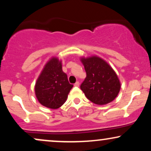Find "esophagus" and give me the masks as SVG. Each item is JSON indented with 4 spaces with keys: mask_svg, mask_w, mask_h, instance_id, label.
<instances>
[{
    "mask_svg": "<svg viewBox=\"0 0 151 151\" xmlns=\"http://www.w3.org/2000/svg\"><path fill=\"white\" fill-rule=\"evenodd\" d=\"M79 86V81H77V82L74 84V86Z\"/></svg>",
    "mask_w": 151,
    "mask_h": 151,
    "instance_id": "1",
    "label": "esophagus"
}]
</instances>
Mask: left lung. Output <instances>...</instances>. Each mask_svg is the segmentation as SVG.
Here are the masks:
<instances>
[{"label":"left lung","instance_id":"left-lung-1","mask_svg":"<svg viewBox=\"0 0 151 151\" xmlns=\"http://www.w3.org/2000/svg\"><path fill=\"white\" fill-rule=\"evenodd\" d=\"M86 77L80 88L88 99L98 105L115 99L121 89L117 74L106 62L97 56L81 58Z\"/></svg>","mask_w":151,"mask_h":151}]
</instances>
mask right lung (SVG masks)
Segmentation results:
<instances>
[{"label":"right lung","mask_w":151,"mask_h":151,"mask_svg":"<svg viewBox=\"0 0 151 151\" xmlns=\"http://www.w3.org/2000/svg\"><path fill=\"white\" fill-rule=\"evenodd\" d=\"M73 87L62 71V61L52 58L46 63L35 86L36 97L44 106L56 109L67 100Z\"/></svg>","instance_id":"add662e5"}]
</instances>
